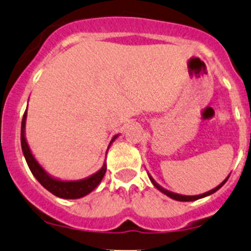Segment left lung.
Returning a JSON list of instances; mask_svg holds the SVG:
<instances>
[{
	"label": "left lung",
	"instance_id": "obj_1",
	"mask_svg": "<svg viewBox=\"0 0 251 251\" xmlns=\"http://www.w3.org/2000/svg\"><path fill=\"white\" fill-rule=\"evenodd\" d=\"M148 176H149V179H150V181H151V183H152V185H154L155 188H156L157 190H159V191L162 192V194H165L166 196L171 197V199L176 200V201H180V202H190V201H196V200L203 199V197H205V196H209V195L214 194L215 191H218V190L220 189L221 186H223L224 184L226 183V181H227V179H228V176H230V174H228V176H227V178H226L225 180L223 181V183H220V184H219V185L216 186V188L212 189V190H209V191L204 192V194H201V195H195V196H186V195H180V194H176V192H172V191H168V190H166L165 188H162V186L159 185V184H157L156 181L154 180V178H152V176H150L149 173H148Z\"/></svg>",
	"mask_w": 251,
	"mask_h": 251
}]
</instances>
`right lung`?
<instances>
[{"label": "right lung", "instance_id": "obj_1", "mask_svg": "<svg viewBox=\"0 0 251 251\" xmlns=\"http://www.w3.org/2000/svg\"><path fill=\"white\" fill-rule=\"evenodd\" d=\"M26 117H27V112H25L23 121H21V149H23L24 156H25L28 168H30V171L32 172L33 176H35L37 180H38L44 188L48 190V191L51 192L55 196L60 197V199H80V197L86 196V195L90 194L91 191H94V190L97 188V185L101 183V180L103 179L105 174V171H107V165H105V162L96 173L91 174V176H86V178L84 179H79V180H61V179L50 176V174L42 167L41 163L36 160V157L33 156L32 151H31L30 147H28L27 144V141H26ZM118 137L119 134H115V136L113 137L109 146H108V149H109L110 144H112Z\"/></svg>", "mask_w": 251, "mask_h": 251}]
</instances>
